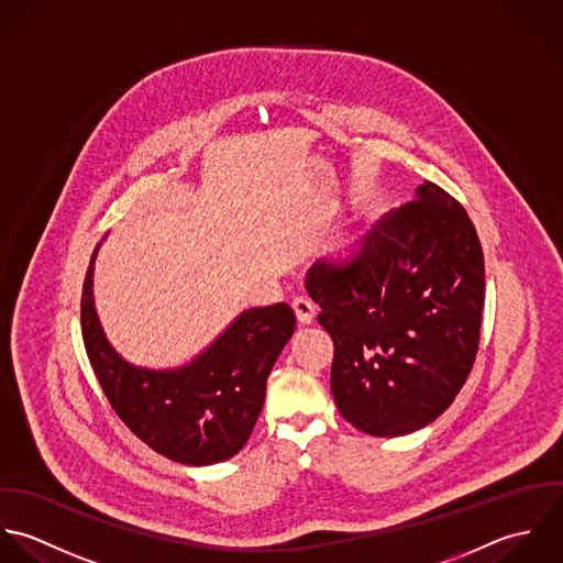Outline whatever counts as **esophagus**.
I'll use <instances>...</instances> for the list:
<instances>
[{"mask_svg": "<svg viewBox=\"0 0 563 563\" xmlns=\"http://www.w3.org/2000/svg\"><path fill=\"white\" fill-rule=\"evenodd\" d=\"M294 311H296V318H298L300 324H311L313 318H316L318 307H316V302H313L311 298L298 296V298L294 300Z\"/></svg>", "mask_w": 563, "mask_h": 563, "instance_id": "esophagus-1", "label": "esophagus"}]
</instances>
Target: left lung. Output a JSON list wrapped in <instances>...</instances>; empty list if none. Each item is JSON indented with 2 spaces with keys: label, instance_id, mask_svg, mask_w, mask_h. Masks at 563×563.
Masks as SVG:
<instances>
[{
  "label": "left lung",
  "instance_id": "obj_1",
  "mask_svg": "<svg viewBox=\"0 0 563 563\" xmlns=\"http://www.w3.org/2000/svg\"><path fill=\"white\" fill-rule=\"evenodd\" d=\"M305 285L335 343L331 389L352 427L398 438L449 409L474 365L485 302L483 247L450 194L424 180L345 254L318 258Z\"/></svg>",
  "mask_w": 563,
  "mask_h": 563
}]
</instances>
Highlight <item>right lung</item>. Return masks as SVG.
Listing matches in <instances>:
<instances>
[{
	"label": "right lung",
	"mask_w": 563,
	"mask_h": 563,
	"mask_svg": "<svg viewBox=\"0 0 563 563\" xmlns=\"http://www.w3.org/2000/svg\"><path fill=\"white\" fill-rule=\"evenodd\" d=\"M91 256L80 322L91 367L119 420L158 454L209 465L245 446L265 402L267 376L294 335L289 305L250 309L185 367L154 372L125 363L104 338L93 307Z\"/></svg>",
	"instance_id": "add662e5"
}]
</instances>
